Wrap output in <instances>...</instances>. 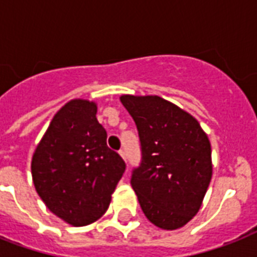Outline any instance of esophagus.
Wrapping results in <instances>:
<instances>
[{"instance_id":"esophagus-1","label":"esophagus","mask_w":257,"mask_h":257,"mask_svg":"<svg viewBox=\"0 0 257 257\" xmlns=\"http://www.w3.org/2000/svg\"><path fill=\"white\" fill-rule=\"evenodd\" d=\"M118 153H120V156L122 157V159H124V160H126V153H125L124 149H121V151H120V152H118Z\"/></svg>"}]
</instances>
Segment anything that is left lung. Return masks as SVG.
I'll return each instance as SVG.
<instances>
[{"label":"left lung","mask_w":257,"mask_h":257,"mask_svg":"<svg viewBox=\"0 0 257 257\" xmlns=\"http://www.w3.org/2000/svg\"><path fill=\"white\" fill-rule=\"evenodd\" d=\"M135 120L141 163L131 185L147 219L163 229L184 227L211 183V143L199 121L159 96L120 97Z\"/></svg>","instance_id":"left-lung-1"}]
</instances>
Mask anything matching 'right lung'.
Segmentation results:
<instances>
[{
  "label": "right lung",
  "instance_id": "add662e5",
  "mask_svg": "<svg viewBox=\"0 0 257 257\" xmlns=\"http://www.w3.org/2000/svg\"><path fill=\"white\" fill-rule=\"evenodd\" d=\"M97 105L76 98L50 121L32 159L38 196L73 227L104 215L125 172V163L106 145V131L97 121Z\"/></svg>",
  "mask_w": 257,
  "mask_h": 257
}]
</instances>
